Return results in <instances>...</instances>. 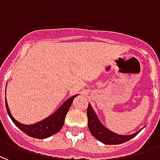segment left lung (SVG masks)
Wrapping results in <instances>:
<instances>
[{
    "label": "left lung",
    "instance_id": "8db88e82",
    "mask_svg": "<svg viewBox=\"0 0 160 160\" xmlns=\"http://www.w3.org/2000/svg\"><path fill=\"white\" fill-rule=\"evenodd\" d=\"M87 116H88V126L89 131L96 139L107 145H118L128 142L129 140L135 137L143 129L142 128L139 131L129 136H123L112 132L101 123L100 119L98 118L97 114L95 113V112L89 103L87 110Z\"/></svg>",
    "mask_w": 160,
    "mask_h": 160
}]
</instances>
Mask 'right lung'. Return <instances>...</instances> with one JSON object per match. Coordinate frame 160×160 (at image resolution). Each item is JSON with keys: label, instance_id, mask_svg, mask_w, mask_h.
I'll list each match as a JSON object with an SVG mask.
<instances>
[{"label": "right lung", "instance_id": "obj_1", "mask_svg": "<svg viewBox=\"0 0 160 160\" xmlns=\"http://www.w3.org/2000/svg\"><path fill=\"white\" fill-rule=\"evenodd\" d=\"M77 96H78V94L73 95L72 97L67 99L60 106L59 109L56 111L55 112H53L52 115H50L49 117L46 118L45 119L42 120L38 123H34V124H29V125L19 123L12 117L11 112L9 110L7 100H6V107H7V112H8L9 117L11 118L12 121L20 130L33 138L45 139V138H48V137L54 135L55 133L59 132L61 129L63 124L65 123L66 113L68 112L69 109L72 106V101Z\"/></svg>", "mask_w": 160, "mask_h": 160}]
</instances>
